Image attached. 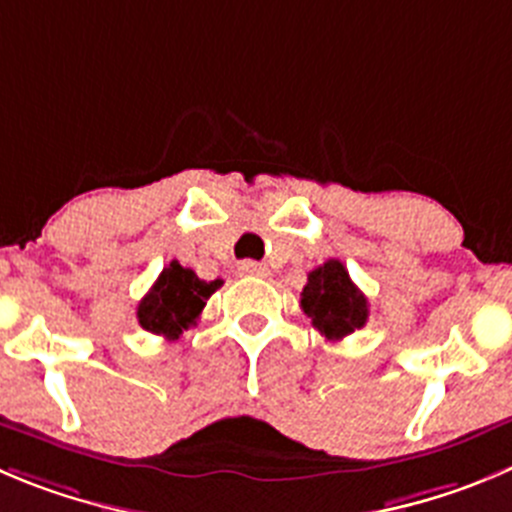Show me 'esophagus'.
Wrapping results in <instances>:
<instances>
[{
	"mask_svg": "<svg viewBox=\"0 0 512 512\" xmlns=\"http://www.w3.org/2000/svg\"><path fill=\"white\" fill-rule=\"evenodd\" d=\"M240 272L242 275H255V278H267V275H270V270H267L265 265H257V262L250 260L240 262Z\"/></svg>",
	"mask_w": 512,
	"mask_h": 512,
	"instance_id": "esophagus-1",
	"label": "esophagus"
}]
</instances>
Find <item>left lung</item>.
Returning a JSON list of instances; mask_svg holds the SVG:
<instances>
[{"instance_id":"1","label":"left lung","mask_w":512,"mask_h":512,"mask_svg":"<svg viewBox=\"0 0 512 512\" xmlns=\"http://www.w3.org/2000/svg\"><path fill=\"white\" fill-rule=\"evenodd\" d=\"M300 308L326 338H343L366 326L369 300L351 280L341 260H328L308 275Z\"/></svg>"}]
</instances>
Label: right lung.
Returning <instances> with one entry per match:
<instances>
[{"mask_svg": "<svg viewBox=\"0 0 512 512\" xmlns=\"http://www.w3.org/2000/svg\"><path fill=\"white\" fill-rule=\"evenodd\" d=\"M219 288H222V280L207 283V280H199L197 272L189 267H181L176 260L169 262L161 270L154 288L138 303V323L156 336L179 338L181 331L197 326L204 305Z\"/></svg>", "mask_w": 512, "mask_h": 512, "instance_id": "1", "label": "right lung"}]
</instances>
